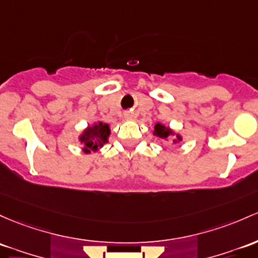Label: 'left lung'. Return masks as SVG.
Instances as JSON below:
<instances>
[{
    "mask_svg": "<svg viewBox=\"0 0 258 258\" xmlns=\"http://www.w3.org/2000/svg\"><path fill=\"white\" fill-rule=\"evenodd\" d=\"M153 135L157 136V137H159L160 140H166V138H169L170 136H176V138L172 141L174 143H177V142H180V141H182V137H181L180 135H176L171 128H169V127L164 126V124H161V123L155 124Z\"/></svg>",
    "mask_w": 258,
    "mask_h": 258,
    "instance_id": "8db88e82",
    "label": "left lung"
}]
</instances>
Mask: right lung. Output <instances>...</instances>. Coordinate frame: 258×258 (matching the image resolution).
Segmentation results:
<instances>
[{"instance_id":"right-lung-1","label":"right lung","mask_w":258,"mask_h":258,"mask_svg":"<svg viewBox=\"0 0 258 258\" xmlns=\"http://www.w3.org/2000/svg\"><path fill=\"white\" fill-rule=\"evenodd\" d=\"M110 136V127L107 123L95 122L93 126H88L82 135L79 136V142L83 144V152H98L99 148L109 142L107 138Z\"/></svg>"}]
</instances>
